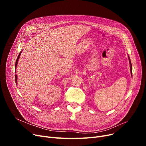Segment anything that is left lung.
<instances>
[{
  "mask_svg": "<svg viewBox=\"0 0 146 146\" xmlns=\"http://www.w3.org/2000/svg\"><path fill=\"white\" fill-rule=\"evenodd\" d=\"M128 57L129 63V65H130V72H131V74L132 75V65H131V60H130V58H129L128 56Z\"/></svg>",
  "mask_w": 146,
  "mask_h": 146,
  "instance_id": "8db88e82",
  "label": "left lung"
}]
</instances>
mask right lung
I'll use <instances>...</instances> for the list:
<instances>
[{
  "mask_svg": "<svg viewBox=\"0 0 146 146\" xmlns=\"http://www.w3.org/2000/svg\"><path fill=\"white\" fill-rule=\"evenodd\" d=\"M22 52V51H21L20 52V53L19 54V55H18V58H17V59L16 63H15V70H17V65H18V60H19V57H20V56H21V54ZM15 72H17V71H15ZM15 73H16V72H15ZM17 80H18V76H17V74H15V82H16V83H17Z\"/></svg>",
  "mask_w": 146,
  "mask_h": 146,
  "instance_id": "1",
  "label": "right lung"
}]
</instances>
